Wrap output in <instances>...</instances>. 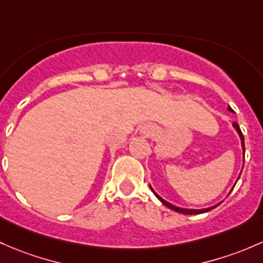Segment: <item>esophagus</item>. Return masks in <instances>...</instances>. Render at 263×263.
<instances>
[{
	"label": "esophagus",
	"instance_id": "34e87169",
	"mask_svg": "<svg viewBox=\"0 0 263 263\" xmlns=\"http://www.w3.org/2000/svg\"><path fill=\"white\" fill-rule=\"evenodd\" d=\"M154 129L152 128L151 125H145V126H143V129H142V133H144V134H147V135H149L152 132H153Z\"/></svg>",
	"mask_w": 263,
	"mask_h": 263
}]
</instances>
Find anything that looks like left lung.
Returning <instances> with one entry per match:
<instances>
[{
    "instance_id": "1",
    "label": "left lung",
    "mask_w": 263,
    "mask_h": 263,
    "mask_svg": "<svg viewBox=\"0 0 263 263\" xmlns=\"http://www.w3.org/2000/svg\"><path fill=\"white\" fill-rule=\"evenodd\" d=\"M228 110H229V111H233V110L231 109V107H228ZM233 126H234V129H235V130H237L238 134H239V138H240V143H242V149H243V154H245V137H243L242 132H240V128H239V125H238L237 123H233ZM238 178H239V177H238ZM151 189H152V187H151ZM152 191H153V194L156 195L157 197H158V200H159V201L162 202V204H163V205H166V206H167V208H170V209H172L173 212H177V213H181V214H186V215H192V214H195V215H196V214H202V213H206V212H209V210L214 209V208H216V206H218L219 204H220V202H219V204H216L215 206H210V208H206V209H183V208H178V206H175V205L170 204L168 201H166V200H163V199H162V197L159 196V195L157 194V192L154 191L153 189H152Z\"/></svg>"
}]
</instances>
